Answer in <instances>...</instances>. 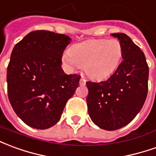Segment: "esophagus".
<instances>
[{
	"instance_id": "34e87169",
	"label": "esophagus",
	"mask_w": 156,
	"mask_h": 156,
	"mask_svg": "<svg viewBox=\"0 0 156 156\" xmlns=\"http://www.w3.org/2000/svg\"><path fill=\"white\" fill-rule=\"evenodd\" d=\"M86 79H84V78H80V86H85L86 85Z\"/></svg>"
}]
</instances>
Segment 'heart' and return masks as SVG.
Returning a JSON list of instances; mask_svg holds the SVG:
<instances>
[{"instance_id": "b5f03b06", "label": "heart", "mask_w": 156, "mask_h": 156, "mask_svg": "<svg viewBox=\"0 0 156 156\" xmlns=\"http://www.w3.org/2000/svg\"><path fill=\"white\" fill-rule=\"evenodd\" d=\"M122 57L121 43L116 38L89 39L74 44L63 55L64 61L73 69L84 66L87 76L103 80L119 67Z\"/></svg>"}]
</instances>
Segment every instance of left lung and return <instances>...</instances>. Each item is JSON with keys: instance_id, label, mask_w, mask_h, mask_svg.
I'll return each instance as SVG.
<instances>
[{"instance_id": "obj_1", "label": "left lung", "mask_w": 156, "mask_h": 156, "mask_svg": "<svg viewBox=\"0 0 156 156\" xmlns=\"http://www.w3.org/2000/svg\"><path fill=\"white\" fill-rule=\"evenodd\" d=\"M122 47V62L107 80L87 81L92 122L105 130L121 129L140 112L148 93L149 66L139 46L125 34H112Z\"/></svg>"}]
</instances>
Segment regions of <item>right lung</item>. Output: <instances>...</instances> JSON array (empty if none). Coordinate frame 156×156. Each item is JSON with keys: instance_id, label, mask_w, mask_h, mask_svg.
I'll list each match as a JSON object with an SVG mask.
<instances>
[{"instance_id": "obj_1", "label": "right lung", "mask_w": 156, "mask_h": 156, "mask_svg": "<svg viewBox=\"0 0 156 156\" xmlns=\"http://www.w3.org/2000/svg\"><path fill=\"white\" fill-rule=\"evenodd\" d=\"M71 38L45 30L33 31L18 42L7 66V93L13 110L37 129L54 126L79 87L80 76L66 75L63 52Z\"/></svg>"}]
</instances>
